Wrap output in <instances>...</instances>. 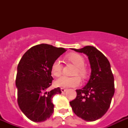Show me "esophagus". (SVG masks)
<instances>
[{
  "mask_svg": "<svg viewBox=\"0 0 128 128\" xmlns=\"http://www.w3.org/2000/svg\"><path fill=\"white\" fill-rule=\"evenodd\" d=\"M60 90H61V91H62V92H63V93L66 91V88H61V89Z\"/></svg>",
  "mask_w": 128,
  "mask_h": 128,
  "instance_id": "obj_1",
  "label": "esophagus"
}]
</instances>
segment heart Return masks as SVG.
<instances>
[{
  "label": "heart",
  "mask_w": 128,
  "mask_h": 128,
  "mask_svg": "<svg viewBox=\"0 0 128 128\" xmlns=\"http://www.w3.org/2000/svg\"><path fill=\"white\" fill-rule=\"evenodd\" d=\"M68 60L71 62L74 66H76L74 74H78L83 78H86L88 74V71L86 68L84 67L85 60L83 56L80 54L76 53H72L69 54L67 56ZM62 71V66L60 60H56L53 62L51 66V72L55 76H59L61 75ZM81 83V79L79 76H76L73 77H68V76H61L58 78L56 81V84L58 86L64 88L76 87L79 86Z\"/></svg>",
  "instance_id": "heart-1"
}]
</instances>
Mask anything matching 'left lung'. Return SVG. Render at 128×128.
I'll return each instance as SVG.
<instances>
[{
	"label": "left lung",
	"instance_id": "left-lung-1",
	"mask_svg": "<svg viewBox=\"0 0 128 128\" xmlns=\"http://www.w3.org/2000/svg\"><path fill=\"white\" fill-rule=\"evenodd\" d=\"M72 49L87 55L92 72L87 84L82 89L76 90V98L70 104L77 116L86 121H96L106 113L115 92L110 64L94 46Z\"/></svg>",
	"mask_w": 128,
	"mask_h": 128
}]
</instances>
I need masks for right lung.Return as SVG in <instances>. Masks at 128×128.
Instances as JSON below:
<instances>
[{
  "label": "right lung",
  "instance_id": "obj_1",
  "mask_svg": "<svg viewBox=\"0 0 128 128\" xmlns=\"http://www.w3.org/2000/svg\"><path fill=\"white\" fill-rule=\"evenodd\" d=\"M66 51L49 44H38L27 50L19 62L16 78L17 101L21 111L32 121L44 122L53 114L52 98L62 92L60 88L49 89L53 80L51 66Z\"/></svg>",
  "mask_w": 128,
  "mask_h": 128
}]
</instances>
